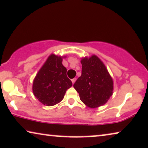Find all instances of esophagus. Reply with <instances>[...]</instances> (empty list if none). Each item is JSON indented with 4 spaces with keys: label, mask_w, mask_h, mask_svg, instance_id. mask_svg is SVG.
I'll return each instance as SVG.
<instances>
[{
    "label": "esophagus",
    "mask_w": 148,
    "mask_h": 148,
    "mask_svg": "<svg viewBox=\"0 0 148 148\" xmlns=\"http://www.w3.org/2000/svg\"><path fill=\"white\" fill-rule=\"evenodd\" d=\"M76 78H74V79H71V81H72V83H73H73L75 82V81H76Z\"/></svg>",
    "instance_id": "1"
}]
</instances>
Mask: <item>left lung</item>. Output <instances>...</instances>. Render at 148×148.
I'll return each mask as SVG.
<instances>
[{
    "label": "left lung",
    "mask_w": 148,
    "mask_h": 148,
    "mask_svg": "<svg viewBox=\"0 0 148 148\" xmlns=\"http://www.w3.org/2000/svg\"><path fill=\"white\" fill-rule=\"evenodd\" d=\"M81 77L73 87L80 99L89 108L101 106L112 95L113 83L106 66L95 55L83 59Z\"/></svg>",
    "instance_id": "obj_1"
}]
</instances>
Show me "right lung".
Segmentation results:
<instances>
[{"mask_svg": "<svg viewBox=\"0 0 148 148\" xmlns=\"http://www.w3.org/2000/svg\"><path fill=\"white\" fill-rule=\"evenodd\" d=\"M71 86L67 69L62 65V58L51 55L34 79L33 91L42 104L53 106L63 99L66 91Z\"/></svg>", "mask_w": 148, "mask_h": 148, "instance_id": "add662e5", "label": "right lung"}]
</instances>
